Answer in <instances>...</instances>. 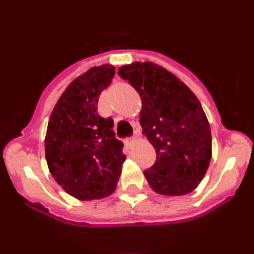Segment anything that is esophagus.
Wrapping results in <instances>:
<instances>
[{"label":"esophagus","mask_w":254,"mask_h":254,"mask_svg":"<svg viewBox=\"0 0 254 254\" xmlns=\"http://www.w3.org/2000/svg\"><path fill=\"white\" fill-rule=\"evenodd\" d=\"M134 141H136V138H134V137H128V138H126L125 142H126V145H127V146H131Z\"/></svg>","instance_id":"esophagus-1"}]
</instances>
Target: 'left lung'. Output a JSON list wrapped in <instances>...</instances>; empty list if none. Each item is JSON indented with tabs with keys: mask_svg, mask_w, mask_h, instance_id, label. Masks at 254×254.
Instances as JSON below:
<instances>
[{
	"mask_svg": "<svg viewBox=\"0 0 254 254\" xmlns=\"http://www.w3.org/2000/svg\"><path fill=\"white\" fill-rule=\"evenodd\" d=\"M140 94L142 133L156 161L143 172L150 187L164 196H183L201 183L210 165L212 138L202 105L190 87L167 68L133 62L118 69Z\"/></svg>",
	"mask_w": 254,
	"mask_h": 254,
	"instance_id": "8db88e82",
	"label": "left lung"
}]
</instances>
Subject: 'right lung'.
<instances>
[{
  "mask_svg": "<svg viewBox=\"0 0 254 254\" xmlns=\"http://www.w3.org/2000/svg\"><path fill=\"white\" fill-rule=\"evenodd\" d=\"M114 67L102 64L76 77L49 118L46 159L49 172L67 193L81 201L113 193L126 155L112 118L96 112L99 95L112 82Z\"/></svg>",
  "mask_w": 254,
  "mask_h": 254,
  "instance_id": "right-lung-1",
  "label": "right lung"
}]
</instances>
